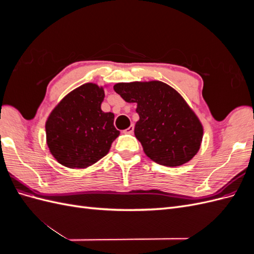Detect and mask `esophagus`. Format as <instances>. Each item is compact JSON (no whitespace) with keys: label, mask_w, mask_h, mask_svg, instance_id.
<instances>
[{"label":"esophagus","mask_w":254,"mask_h":254,"mask_svg":"<svg viewBox=\"0 0 254 254\" xmlns=\"http://www.w3.org/2000/svg\"><path fill=\"white\" fill-rule=\"evenodd\" d=\"M133 130H134V126L131 125V126H129L126 130H124V132L125 133H129V134H132L133 133Z\"/></svg>","instance_id":"obj_1"}]
</instances>
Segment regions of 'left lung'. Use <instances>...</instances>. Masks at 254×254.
<instances>
[{
    "label": "left lung",
    "instance_id": "obj_1",
    "mask_svg": "<svg viewBox=\"0 0 254 254\" xmlns=\"http://www.w3.org/2000/svg\"><path fill=\"white\" fill-rule=\"evenodd\" d=\"M114 91L127 103H136L140 120L134 135L145 155L164 166L189 162L200 148L203 127L184 98L159 81L120 82Z\"/></svg>",
    "mask_w": 254,
    "mask_h": 254
}]
</instances>
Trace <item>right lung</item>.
Returning a JSON list of instances; mask_svg holds the SVG:
<instances>
[{
	"label": "right lung",
	"mask_w": 254,
	"mask_h": 254,
	"mask_svg": "<svg viewBox=\"0 0 254 254\" xmlns=\"http://www.w3.org/2000/svg\"><path fill=\"white\" fill-rule=\"evenodd\" d=\"M103 87L84 83L54 108L45 123L47 144L58 162L68 168H86L109 152L120 134L114 114L104 112Z\"/></svg>",
	"instance_id": "obj_1"
}]
</instances>
